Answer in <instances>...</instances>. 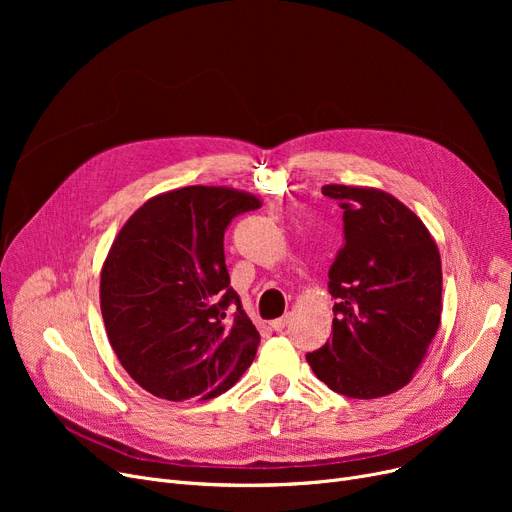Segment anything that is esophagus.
I'll return each instance as SVG.
<instances>
[{
	"label": "esophagus",
	"instance_id": "esophagus-1",
	"mask_svg": "<svg viewBox=\"0 0 512 512\" xmlns=\"http://www.w3.org/2000/svg\"><path fill=\"white\" fill-rule=\"evenodd\" d=\"M286 324H288V315H282V317H278V319L272 321V328H274L276 332H282V330L286 328Z\"/></svg>",
	"mask_w": 512,
	"mask_h": 512
}]
</instances>
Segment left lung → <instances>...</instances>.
Here are the masks:
<instances>
[{"label":"left lung","instance_id":"1","mask_svg":"<svg viewBox=\"0 0 512 512\" xmlns=\"http://www.w3.org/2000/svg\"><path fill=\"white\" fill-rule=\"evenodd\" d=\"M344 245L328 272L332 338L307 353L317 378L348 398L407 386L440 328L442 261L417 215L378 188L328 184Z\"/></svg>","mask_w":512,"mask_h":512}]
</instances>
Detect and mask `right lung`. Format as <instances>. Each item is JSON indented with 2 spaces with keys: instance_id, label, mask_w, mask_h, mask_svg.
<instances>
[{
  "instance_id": "right-lung-1",
  "label": "right lung",
  "mask_w": 512,
  "mask_h": 512,
  "mask_svg": "<svg viewBox=\"0 0 512 512\" xmlns=\"http://www.w3.org/2000/svg\"><path fill=\"white\" fill-rule=\"evenodd\" d=\"M259 207L234 188L184 186L149 199L116 236L101 270L103 324L122 367L153 396H220L253 363L259 332L230 286L224 232Z\"/></svg>"
}]
</instances>
